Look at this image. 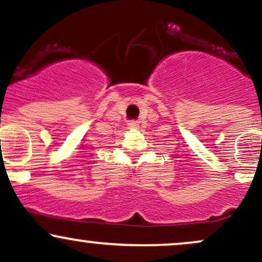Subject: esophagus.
I'll list each match as a JSON object with an SVG mask.
<instances>
[{
  "mask_svg": "<svg viewBox=\"0 0 262 262\" xmlns=\"http://www.w3.org/2000/svg\"><path fill=\"white\" fill-rule=\"evenodd\" d=\"M128 125H129V129H134V130L135 129H139V124H138L137 122H130Z\"/></svg>",
  "mask_w": 262,
  "mask_h": 262,
  "instance_id": "1",
  "label": "esophagus"
}]
</instances>
